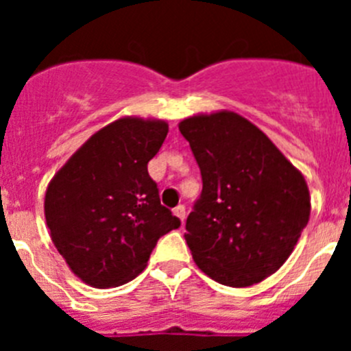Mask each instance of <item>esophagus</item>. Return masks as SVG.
<instances>
[{
  "instance_id": "34e87169",
  "label": "esophagus",
  "mask_w": 351,
  "mask_h": 351,
  "mask_svg": "<svg viewBox=\"0 0 351 351\" xmlns=\"http://www.w3.org/2000/svg\"><path fill=\"white\" fill-rule=\"evenodd\" d=\"M173 214H176V216H178L182 223H184V218H186V207L184 206L173 207Z\"/></svg>"
}]
</instances>
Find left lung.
I'll return each instance as SVG.
<instances>
[{
  "label": "left lung",
  "mask_w": 351,
  "mask_h": 351,
  "mask_svg": "<svg viewBox=\"0 0 351 351\" xmlns=\"http://www.w3.org/2000/svg\"><path fill=\"white\" fill-rule=\"evenodd\" d=\"M202 173L184 239L210 280L244 288L287 262L309 221L306 179L271 138L230 110L179 123Z\"/></svg>",
  "instance_id": "8db88e82"
}]
</instances>
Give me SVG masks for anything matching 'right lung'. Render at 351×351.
<instances>
[{"label": "right lung", "instance_id": "obj_1", "mask_svg": "<svg viewBox=\"0 0 351 351\" xmlns=\"http://www.w3.org/2000/svg\"><path fill=\"white\" fill-rule=\"evenodd\" d=\"M167 133V121L121 117L91 135L49 182L43 210L52 243L89 287L137 278L158 239L181 226L147 172Z\"/></svg>", "mask_w": 351, "mask_h": 351}]
</instances>
